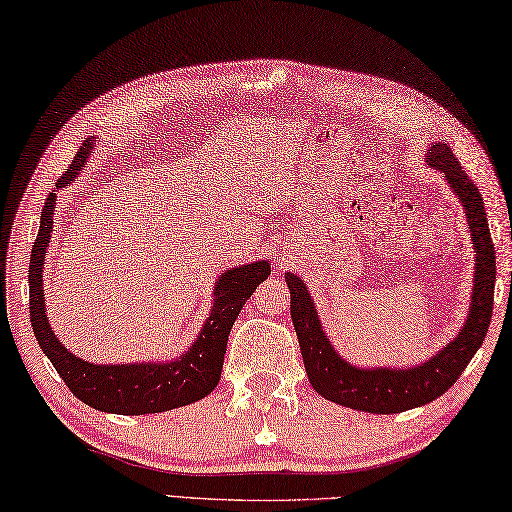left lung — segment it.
<instances>
[{
	"label": "left lung",
	"mask_w": 512,
	"mask_h": 512,
	"mask_svg": "<svg viewBox=\"0 0 512 512\" xmlns=\"http://www.w3.org/2000/svg\"><path fill=\"white\" fill-rule=\"evenodd\" d=\"M428 160L432 167L445 173L447 182L465 206L471 226L473 249H476V284H473L465 328L445 350L415 369H356L334 352L323 334L304 282L293 273H286L284 278L291 291V319L308 380L313 389L330 402L376 415L404 413V410L430 404L458 380L489 332L495 291V247L480 189L471 182L445 143L432 145Z\"/></svg>",
	"instance_id": "obj_1"
}]
</instances>
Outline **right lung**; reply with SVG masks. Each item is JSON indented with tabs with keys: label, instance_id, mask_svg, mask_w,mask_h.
<instances>
[{
	"label": "right lung",
	"instance_id": "obj_1",
	"mask_svg": "<svg viewBox=\"0 0 512 512\" xmlns=\"http://www.w3.org/2000/svg\"><path fill=\"white\" fill-rule=\"evenodd\" d=\"M91 141H84L69 169L58 178L56 186L69 184L78 176L89 158ZM56 193H49L41 213L39 236L30 254V321L36 341L43 354L52 360L54 369L65 380L69 391L102 413L115 415H147L165 413V410L193 404L215 389L221 378L223 354H226L228 334L234 319L239 317L256 286L269 278V263H254L230 269L217 282V302L199 339L189 354L173 363H147V365H93L69 354L52 332L45 315L43 299V265L45 249L52 232V215Z\"/></svg>",
	"mask_w": 512,
	"mask_h": 512
}]
</instances>
